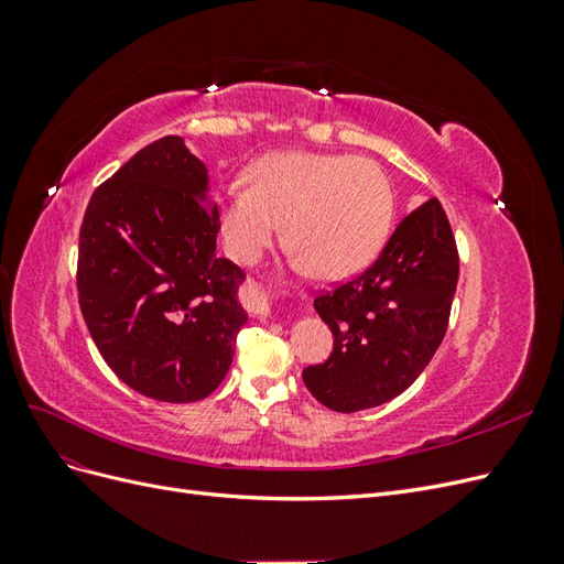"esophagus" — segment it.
<instances>
[{
    "label": "esophagus",
    "mask_w": 564,
    "mask_h": 564,
    "mask_svg": "<svg viewBox=\"0 0 564 564\" xmlns=\"http://www.w3.org/2000/svg\"><path fill=\"white\" fill-rule=\"evenodd\" d=\"M240 299H242V305L251 315H259V317H268L270 315L268 296L256 284H245L240 289Z\"/></svg>",
    "instance_id": "esophagus-1"
}]
</instances>
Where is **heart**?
<instances>
[{"label": "heart", "instance_id": "heart-1", "mask_svg": "<svg viewBox=\"0 0 564 564\" xmlns=\"http://www.w3.org/2000/svg\"><path fill=\"white\" fill-rule=\"evenodd\" d=\"M245 185L226 187L220 228L228 253L253 263L286 224V245L315 278L362 270L388 240L395 195L379 164L352 155L278 152Z\"/></svg>", "mask_w": 564, "mask_h": 564}]
</instances>
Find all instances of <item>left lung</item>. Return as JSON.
I'll list each match as a JSON object with an SVG mask.
<instances>
[{
    "label": "left lung",
    "mask_w": 564,
    "mask_h": 564,
    "mask_svg": "<svg viewBox=\"0 0 564 564\" xmlns=\"http://www.w3.org/2000/svg\"><path fill=\"white\" fill-rule=\"evenodd\" d=\"M456 282L454 232L431 197L400 220L365 272L317 294L334 350L327 362L303 369L305 388L340 414L398 398L445 338Z\"/></svg>",
    "instance_id": "1"
}]
</instances>
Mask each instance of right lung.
Returning a JSON list of instances; mask_svg holds the SVG:
<instances>
[{
    "label": "right lung",
    "mask_w": 564,
    "mask_h": 564,
    "mask_svg": "<svg viewBox=\"0 0 564 564\" xmlns=\"http://www.w3.org/2000/svg\"><path fill=\"white\" fill-rule=\"evenodd\" d=\"M207 187V166L164 135L96 187L79 228L77 294L94 344L160 402L209 398L247 322L245 270L216 253Z\"/></svg>",
    "instance_id": "obj_1"
}]
</instances>
